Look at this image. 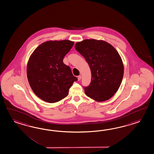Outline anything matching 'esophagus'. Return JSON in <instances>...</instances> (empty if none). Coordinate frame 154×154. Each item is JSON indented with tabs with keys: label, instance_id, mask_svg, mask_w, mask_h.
<instances>
[{
	"label": "esophagus",
	"instance_id": "1",
	"mask_svg": "<svg viewBox=\"0 0 154 154\" xmlns=\"http://www.w3.org/2000/svg\"><path fill=\"white\" fill-rule=\"evenodd\" d=\"M81 79H82V76H81L80 75H79V76H78V81H80V80H81Z\"/></svg>",
	"mask_w": 154,
	"mask_h": 154
}]
</instances>
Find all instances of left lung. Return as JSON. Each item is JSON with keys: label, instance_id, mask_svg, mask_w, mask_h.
Returning a JSON list of instances; mask_svg holds the SVG:
<instances>
[{"label": "left lung", "instance_id": "left-lung-1", "mask_svg": "<svg viewBox=\"0 0 154 154\" xmlns=\"http://www.w3.org/2000/svg\"><path fill=\"white\" fill-rule=\"evenodd\" d=\"M76 50L91 69V83L84 87L85 94L98 102L113 96L122 83L124 67L119 52L104 41L85 40L75 44Z\"/></svg>", "mask_w": 154, "mask_h": 154}]
</instances>
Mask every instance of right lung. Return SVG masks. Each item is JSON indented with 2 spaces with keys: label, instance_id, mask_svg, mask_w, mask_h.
<instances>
[{
  "label": "right lung",
  "instance_id": "add662e5",
  "mask_svg": "<svg viewBox=\"0 0 154 154\" xmlns=\"http://www.w3.org/2000/svg\"><path fill=\"white\" fill-rule=\"evenodd\" d=\"M74 44L69 40L45 42L35 49L28 60V82L32 91L47 102L55 103L69 94V90L78 80L71 69L63 63L64 56Z\"/></svg>",
  "mask_w": 154,
  "mask_h": 154
}]
</instances>
